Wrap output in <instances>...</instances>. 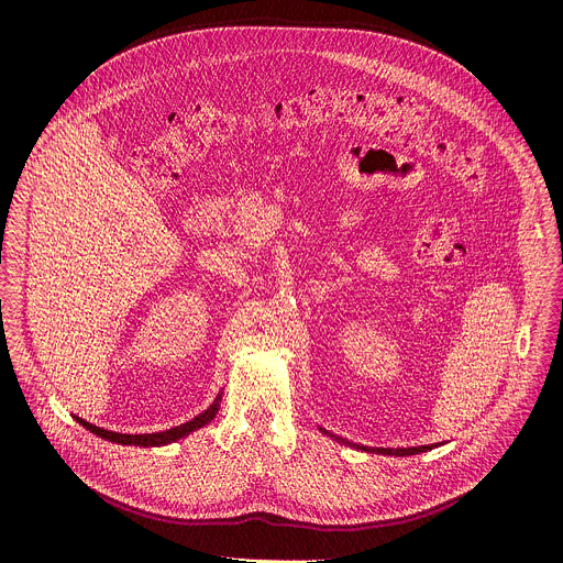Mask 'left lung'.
Segmentation results:
<instances>
[{
    "instance_id": "8db88e82",
    "label": "left lung",
    "mask_w": 563,
    "mask_h": 563,
    "mask_svg": "<svg viewBox=\"0 0 563 563\" xmlns=\"http://www.w3.org/2000/svg\"><path fill=\"white\" fill-rule=\"evenodd\" d=\"M321 432L324 434H329L331 439H335V441H340V443H344V445H350V448H356V450H361V452H369V454H382V455H416L422 454V452H429L432 448H439V443H432V445H418V448H367V445H356V443H350L346 439H342V437H335V434H331V432H327V430L321 429Z\"/></svg>"
}]
</instances>
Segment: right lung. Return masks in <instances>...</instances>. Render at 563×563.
<instances>
[{"instance_id":"right-lung-1","label":"right lung","mask_w":563,"mask_h":563,"mask_svg":"<svg viewBox=\"0 0 563 563\" xmlns=\"http://www.w3.org/2000/svg\"><path fill=\"white\" fill-rule=\"evenodd\" d=\"M219 401H221V393L217 395L213 405L209 409H205L202 413H198L194 420H189L181 427H175L170 430H162V432H150V434H122V432H113V430L99 429L86 420H81L76 416V420L80 422L81 427L86 430H90L92 434L101 437V439H108L111 443H120V445H139V448H161V445H168L173 441H179L184 439L189 432L194 430L202 429L205 424H209L217 416L219 411Z\"/></svg>"}]
</instances>
